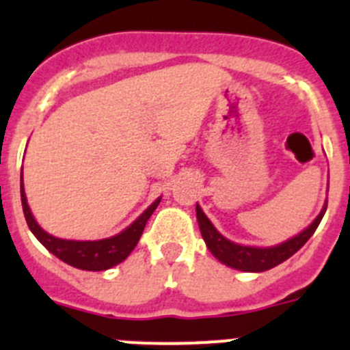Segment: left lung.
<instances>
[{
    "instance_id": "8db88e82",
    "label": "left lung",
    "mask_w": 350,
    "mask_h": 350,
    "mask_svg": "<svg viewBox=\"0 0 350 350\" xmlns=\"http://www.w3.org/2000/svg\"><path fill=\"white\" fill-rule=\"evenodd\" d=\"M326 206L327 202L324 203L321 213L315 217V221L308 226L307 230H303L301 233H298L296 237L289 238L286 242L273 247H247L231 242V240L222 237V234L213 228V224L208 221V217H206L205 213H203L200 205H196V219L198 224H200L202 237L203 240H205L208 250L219 259V261L224 262L226 267L242 271H267L270 270V268H275L277 265H280V262H284L286 259H289L291 256L295 254V252H298V250L307 243L308 238H310L312 234L315 233V230H317L319 222L323 221Z\"/></svg>"
}]
</instances>
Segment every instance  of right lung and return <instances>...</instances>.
Masks as SVG:
<instances>
[{
	"mask_svg": "<svg viewBox=\"0 0 350 350\" xmlns=\"http://www.w3.org/2000/svg\"><path fill=\"white\" fill-rule=\"evenodd\" d=\"M21 200H23L24 217H26L27 226H29L31 233L38 238V242L49 252H52L55 258L68 262L70 267L88 271H103L124 261L131 254V250L137 247L148 217L152 215L154 210L157 208L161 202V198H157L156 202L148 206L137 221L133 222L131 226H128L124 231L116 234V237L105 238V240H94V242H80V240L55 238L40 228V224L35 221L33 213H31L29 205H27V198L26 193H24L23 184V173H21Z\"/></svg>",
	"mask_w": 350,
	"mask_h": 350,
	"instance_id": "obj_1",
	"label": "right lung"
}]
</instances>
